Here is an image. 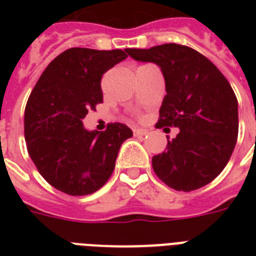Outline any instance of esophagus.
I'll list each match as a JSON object with an SVG mask.
<instances>
[{"mask_svg":"<svg viewBox=\"0 0 256 256\" xmlns=\"http://www.w3.org/2000/svg\"><path fill=\"white\" fill-rule=\"evenodd\" d=\"M132 132H134V136H142L148 134V130H144V128H134Z\"/></svg>","mask_w":256,"mask_h":256,"instance_id":"34e87169","label":"esophagus"}]
</instances>
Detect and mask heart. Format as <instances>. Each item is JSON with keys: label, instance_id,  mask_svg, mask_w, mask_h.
I'll return each instance as SVG.
<instances>
[{"label": "heart", "instance_id": "1", "mask_svg": "<svg viewBox=\"0 0 256 256\" xmlns=\"http://www.w3.org/2000/svg\"><path fill=\"white\" fill-rule=\"evenodd\" d=\"M146 66H148V65H146Z\"/></svg>", "mask_w": 256, "mask_h": 256}]
</instances>
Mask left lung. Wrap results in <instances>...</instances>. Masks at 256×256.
Wrapping results in <instances>:
<instances>
[{
    "instance_id": "1",
    "label": "left lung",
    "mask_w": 256,
    "mask_h": 256,
    "mask_svg": "<svg viewBox=\"0 0 256 256\" xmlns=\"http://www.w3.org/2000/svg\"><path fill=\"white\" fill-rule=\"evenodd\" d=\"M136 61L160 66L166 92L156 128H179L164 152L152 156L156 176L176 191H192L226 168L238 138V100L220 70L179 44L126 49Z\"/></svg>"
}]
</instances>
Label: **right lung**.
<instances>
[{
  "label": "right lung",
  "mask_w": 256,
  "mask_h": 256,
  "mask_svg": "<svg viewBox=\"0 0 256 256\" xmlns=\"http://www.w3.org/2000/svg\"><path fill=\"white\" fill-rule=\"evenodd\" d=\"M128 54L124 50L72 48L54 58L30 92L25 108L28 152L57 190L81 196L112 176L120 144L132 136L126 124L88 132L82 120L104 102L100 80Z\"/></svg>",
  "instance_id": "obj_1"
}]
</instances>
